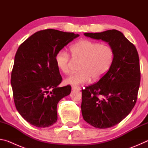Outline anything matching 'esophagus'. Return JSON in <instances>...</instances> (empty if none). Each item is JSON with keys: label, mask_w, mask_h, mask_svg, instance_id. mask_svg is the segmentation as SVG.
Instances as JSON below:
<instances>
[{"label": "esophagus", "mask_w": 148, "mask_h": 148, "mask_svg": "<svg viewBox=\"0 0 148 148\" xmlns=\"http://www.w3.org/2000/svg\"><path fill=\"white\" fill-rule=\"evenodd\" d=\"M72 90H79L80 88L79 87H77V86H72Z\"/></svg>", "instance_id": "34e87169"}]
</instances>
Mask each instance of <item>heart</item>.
Listing matches in <instances>:
<instances>
[{"mask_svg":"<svg viewBox=\"0 0 148 148\" xmlns=\"http://www.w3.org/2000/svg\"><path fill=\"white\" fill-rule=\"evenodd\" d=\"M72 58L81 61L76 72L65 79V83L72 86L86 84L91 79L98 81L105 76L114 59L113 49L87 39L79 40L70 47ZM56 64L64 74L71 72L72 59L66 50L61 49L55 56Z\"/></svg>","mask_w":148,"mask_h":148,"instance_id":"obj_1","label":"heart"}]
</instances>
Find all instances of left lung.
I'll return each instance as SVG.
<instances>
[{"instance_id":"obj_1","label":"left lung","mask_w":148,"mask_h":148,"mask_svg":"<svg viewBox=\"0 0 148 148\" xmlns=\"http://www.w3.org/2000/svg\"><path fill=\"white\" fill-rule=\"evenodd\" d=\"M84 35L108 42L114 52L113 63L105 76L82 90L84 119L96 128H110L128 116L136 104L140 82L138 53L117 30Z\"/></svg>"}]
</instances>
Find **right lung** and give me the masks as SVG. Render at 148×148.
Returning <instances> with one entry per match:
<instances>
[{"instance_id": "add662e5", "label": "right lung", "mask_w": 148, "mask_h": 148, "mask_svg": "<svg viewBox=\"0 0 148 148\" xmlns=\"http://www.w3.org/2000/svg\"><path fill=\"white\" fill-rule=\"evenodd\" d=\"M79 36L49 29L35 32L19 46L11 85L16 109L30 124L44 128L56 123L57 104L71 93V87H58L62 77L55 56Z\"/></svg>"}]
</instances>
